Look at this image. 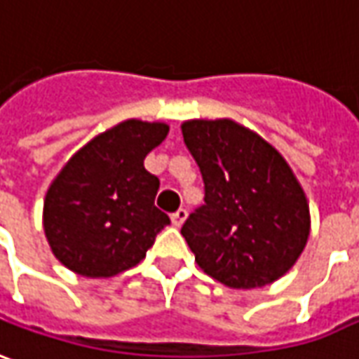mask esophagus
I'll list each match as a JSON object with an SVG mask.
<instances>
[{"mask_svg": "<svg viewBox=\"0 0 359 359\" xmlns=\"http://www.w3.org/2000/svg\"><path fill=\"white\" fill-rule=\"evenodd\" d=\"M185 217H187V209H177L175 213H172V223H174L175 227H180L185 221Z\"/></svg>", "mask_w": 359, "mask_h": 359, "instance_id": "1", "label": "esophagus"}]
</instances>
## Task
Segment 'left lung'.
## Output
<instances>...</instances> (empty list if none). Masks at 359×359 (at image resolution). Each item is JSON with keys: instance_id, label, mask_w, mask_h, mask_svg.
<instances>
[{"instance_id": "1", "label": "left lung", "mask_w": 359, "mask_h": 359, "mask_svg": "<svg viewBox=\"0 0 359 359\" xmlns=\"http://www.w3.org/2000/svg\"><path fill=\"white\" fill-rule=\"evenodd\" d=\"M182 134L205 185V203L182 227L197 264L231 288L275 283L310 235L309 201L290 165L229 118L187 120Z\"/></svg>"}]
</instances>
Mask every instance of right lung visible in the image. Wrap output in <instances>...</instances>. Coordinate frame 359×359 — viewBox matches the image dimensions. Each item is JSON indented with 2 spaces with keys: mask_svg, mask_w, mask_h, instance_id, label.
Here are the masks:
<instances>
[{
  "mask_svg": "<svg viewBox=\"0 0 359 359\" xmlns=\"http://www.w3.org/2000/svg\"><path fill=\"white\" fill-rule=\"evenodd\" d=\"M168 124L124 120L98 134L67 162L43 205L53 255L81 276L107 278L146 257L170 217L154 205L160 180L144 158Z\"/></svg>",
  "mask_w": 359,
  "mask_h": 359,
  "instance_id": "right-lung-1",
  "label": "right lung"
}]
</instances>
